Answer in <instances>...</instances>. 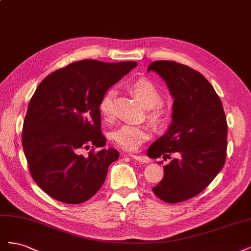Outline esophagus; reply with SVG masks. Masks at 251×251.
<instances>
[{
    "mask_svg": "<svg viewBox=\"0 0 251 251\" xmlns=\"http://www.w3.org/2000/svg\"><path fill=\"white\" fill-rule=\"evenodd\" d=\"M128 156H130L131 158H133L134 160H136V161H139V162H142V163H148V162H149V158L144 157V156H141V155L130 154Z\"/></svg>",
    "mask_w": 251,
    "mask_h": 251,
    "instance_id": "esophagus-1",
    "label": "esophagus"
}]
</instances>
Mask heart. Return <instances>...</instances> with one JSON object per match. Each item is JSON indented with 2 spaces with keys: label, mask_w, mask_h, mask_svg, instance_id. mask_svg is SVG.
Instances as JSON below:
<instances>
[{
  "label": "heart",
  "mask_w": 251,
  "mask_h": 251,
  "mask_svg": "<svg viewBox=\"0 0 251 251\" xmlns=\"http://www.w3.org/2000/svg\"><path fill=\"white\" fill-rule=\"evenodd\" d=\"M128 89L144 107L149 109L150 119L156 124L162 123L166 117V110L161 104V91L155 83L148 78H139L133 81ZM114 95L115 91L113 89L105 91L98 103V110L105 120H112L114 118ZM150 138V127L143 125H121L112 132L114 142L126 151L137 150Z\"/></svg>",
  "instance_id": "1"
}]
</instances>
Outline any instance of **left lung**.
I'll list each match as a JSON object with an SVG mask.
<instances>
[{"instance_id":"left-lung-1","label":"left lung","mask_w":251,"mask_h":251,"mask_svg":"<svg viewBox=\"0 0 251 251\" xmlns=\"http://www.w3.org/2000/svg\"><path fill=\"white\" fill-rule=\"evenodd\" d=\"M148 71L165 80L174 97L169 130L148 150L150 158H176L163 166L164 176L151 188L166 203L193 198L223 169L227 150V121L223 104L203 75L191 67L156 60Z\"/></svg>"}]
</instances>
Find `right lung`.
I'll return each instance as SVG.
<instances>
[{"label": "right lung", "mask_w": 251, "mask_h": 251, "mask_svg": "<svg viewBox=\"0 0 251 251\" xmlns=\"http://www.w3.org/2000/svg\"><path fill=\"white\" fill-rule=\"evenodd\" d=\"M137 66L136 62H75L50 73L28 104L22 144L30 174L53 199L86 202L101 187L115 149L105 150L98 103L105 91ZM94 149L83 156L82 148ZM100 150L96 152L95 149Z\"/></svg>", "instance_id": "1"}]
</instances>
